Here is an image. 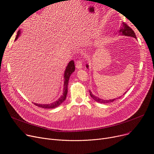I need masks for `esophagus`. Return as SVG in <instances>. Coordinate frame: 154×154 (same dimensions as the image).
<instances>
[{"mask_svg": "<svg viewBox=\"0 0 154 154\" xmlns=\"http://www.w3.org/2000/svg\"><path fill=\"white\" fill-rule=\"evenodd\" d=\"M76 67L78 69H80L82 68V62L81 60H77L76 62Z\"/></svg>", "mask_w": 154, "mask_h": 154, "instance_id": "obj_1", "label": "esophagus"}]
</instances>
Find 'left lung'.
Here are the masks:
<instances>
[{
	"mask_svg": "<svg viewBox=\"0 0 154 154\" xmlns=\"http://www.w3.org/2000/svg\"><path fill=\"white\" fill-rule=\"evenodd\" d=\"M119 32L122 35H125V36H128V37H132L136 38V35H135V32H134V30L130 27H128L127 26V24H126L124 22H122V23H121V26H120V30H119ZM86 67H87V68L88 67V66L87 64L86 65ZM89 93H90L91 97L94 100H95L96 102H99V103H111V102H114V100H116V99H110V100H103V99H100V98L97 97H96L95 95L92 94V93L91 92V91H89Z\"/></svg>",
	"mask_w": 154,
	"mask_h": 154,
	"instance_id": "8db88e82",
	"label": "left lung"
}]
</instances>
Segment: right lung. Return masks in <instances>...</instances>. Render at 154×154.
<instances>
[{"instance_id": "add662e5", "label": "right lung", "mask_w": 154, "mask_h": 154, "mask_svg": "<svg viewBox=\"0 0 154 154\" xmlns=\"http://www.w3.org/2000/svg\"><path fill=\"white\" fill-rule=\"evenodd\" d=\"M20 30H19L17 32V36L15 37V40H17L18 37H19L20 34ZM75 70V64L73 60H71L68 63L66 69V70H65L64 72V84H63V94L60 97L59 99L58 100H57L56 101L51 103H48V104H39V103H34L35 106L39 107H42L44 109H54L57 107L59 106L60 105L64 102V100L66 99V96L67 94V87H68V83H69V80L70 78V75L72 74L74 71Z\"/></svg>"}]
</instances>
